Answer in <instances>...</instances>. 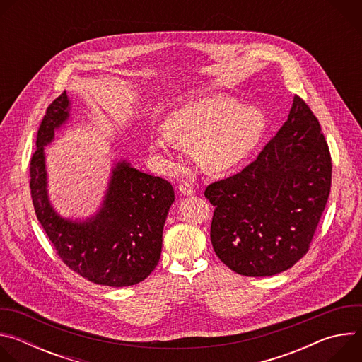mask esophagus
<instances>
[{"mask_svg":"<svg viewBox=\"0 0 362 362\" xmlns=\"http://www.w3.org/2000/svg\"><path fill=\"white\" fill-rule=\"evenodd\" d=\"M179 190L182 194L185 196H189V194H193V183L187 179H182L179 182Z\"/></svg>","mask_w":362,"mask_h":362,"instance_id":"1","label":"esophagus"}]
</instances>
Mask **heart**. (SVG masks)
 Here are the masks:
<instances>
[{
  "label": "heart",
  "mask_w": 362,
  "mask_h": 362,
  "mask_svg": "<svg viewBox=\"0 0 362 362\" xmlns=\"http://www.w3.org/2000/svg\"><path fill=\"white\" fill-rule=\"evenodd\" d=\"M264 129L265 117L259 109L239 107L235 98L215 94L175 107L163 120V132L148 137V150L175 163L176 144L194 146L206 170L223 172L246 156Z\"/></svg>",
  "instance_id": "heart-1"
}]
</instances>
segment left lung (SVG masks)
<instances>
[{
	"instance_id": "obj_1",
	"label": "left lung",
	"mask_w": 362,
	"mask_h": 362,
	"mask_svg": "<svg viewBox=\"0 0 362 362\" xmlns=\"http://www.w3.org/2000/svg\"><path fill=\"white\" fill-rule=\"evenodd\" d=\"M332 163L318 119L293 97L288 120L242 172L215 182L211 240L245 276H272L308 252L331 190Z\"/></svg>"
}]
</instances>
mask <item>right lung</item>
Returning <instances> with one entry per match:
<instances>
[{
	"mask_svg": "<svg viewBox=\"0 0 362 362\" xmlns=\"http://www.w3.org/2000/svg\"><path fill=\"white\" fill-rule=\"evenodd\" d=\"M70 116V100L60 94L47 107L30 163L34 211L62 261L84 279L113 288L144 281L162 253L163 226L175 200L172 185L132 168L126 160L112 172L100 211L84 222L62 218L47 194L44 146Z\"/></svg>",
	"mask_w": 362,
	"mask_h": 362,
	"instance_id": "1",
	"label": "right lung"
}]
</instances>
